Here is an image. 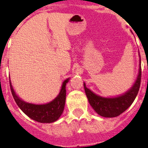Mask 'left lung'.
Returning a JSON list of instances; mask_svg holds the SVG:
<instances>
[{"instance_id": "8db88e82", "label": "left lung", "mask_w": 148, "mask_h": 148, "mask_svg": "<svg viewBox=\"0 0 148 148\" xmlns=\"http://www.w3.org/2000/svg\"><path fill=\"white\" fill-rule=\"evenodd\" d=\"M140 65L141 64L140 60ZM141 66L135 84L128 92L114 98H104L94 94L90 89L86 87L84 83L85 93L88 101L97 114L104 117H115L125 111L136 98L141 82Z\"/></svg>"}]
</instances>
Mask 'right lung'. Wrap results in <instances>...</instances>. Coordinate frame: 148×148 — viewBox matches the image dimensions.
I'll return each mask as SVG.
<instances>
[{"instance_id":"1","label":"right lung","mask_w":148,"mask_h":148,"mask_svg":"<svg viewBox=\"0 0 148 148\" xmlns=\"http://www.w3.org/2000/svg\"><path fill=\"white\" fill-rule=\"evenodd\" d=\"M69 80V78L63 82L57 97L46 104H34L23 102L16 95L10 81V91L17 105L28 117L41 123H51L57 120L63 112L66 101V84Z\"/></svg>"}]
</instances>
